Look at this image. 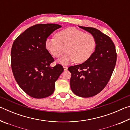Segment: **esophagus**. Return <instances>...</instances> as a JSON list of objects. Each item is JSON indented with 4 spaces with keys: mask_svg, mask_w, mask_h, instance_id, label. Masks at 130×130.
Masks as SVG:
<instances>
[{
    "mask_svg": "<svg viewBox=\"0 0 130 130\" xmlns=\"http://www.w3.org/2000/svg\"><path fill=\"white\" fill-rule=\"evenodd\" d=\"M63 69H64V70H67L68 69V67H67V66H63Z\"/></svg>",
    "mask_w": 130,
    "mask_h": 130,
    "instance_id": "1",
    "label": "esophagus"
}]
</instances>
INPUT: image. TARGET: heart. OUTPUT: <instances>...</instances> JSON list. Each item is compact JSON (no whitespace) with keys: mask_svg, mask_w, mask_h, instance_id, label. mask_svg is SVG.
Listing matches in <instances>:
<instances>
[{"mask_svg":"<svg viewBox=\"0 0 130 130\" xmlns=\"http://www.w3.org/2000/svg\"><path fill=\"white\" fill-rule=\"evenodd\" d=\"M45 47L54 58H59L67 52L58 62L68 64L70 62L81 63L91 57L95 50L96 40L93 35L74 27H68L55 34V38L45 41Z\"/></svg>","mask_w":130,"mask_h":130,"instance_id":"obj_1","label":"heart"}]
</instances>
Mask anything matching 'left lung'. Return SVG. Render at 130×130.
Returning <instances> with one entry per match:
<instances>
[{"label":"left lung","mask_w":130,"mask_h":130,"mask_svg":"<svg viewBox=\"0 0 130 130\" xmlns=\"http://www.w3.org/2000/svg\"><path fill=\"white\" fill-rule=\"evenodd\" d=\"M93 35L96 46L93 54L85 62L71 66L70 88L77 96L90 98L102 91L108 83L115 68L117 54L109 37L95 28L79 26Z\"/></svg>","instance_id":"1"}]
</instances>
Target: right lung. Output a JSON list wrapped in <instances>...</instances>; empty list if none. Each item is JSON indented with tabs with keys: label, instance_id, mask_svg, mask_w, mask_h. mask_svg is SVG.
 Wrapping results in <instances>:
<instances>
[{
	"label": "right lung",
	"instance_id": "obj_1",
	"mask_svg": "<svg viewBox=\"0 0 130 130\" xmlns=\"http://www.w3.org/2000/svg\"><path fill=\"white\" fill-rule=\"evenodd\" d=\"M61 27L57 24H37L28 28L13 42L11 68L21 89L32 98H46L53 93L55 82L63 71L62 66H50L54 58L45 47L46 39Z\"/></svg>",
	"mask_w": 130,
	"mask_h": 130
}]
</instances>
